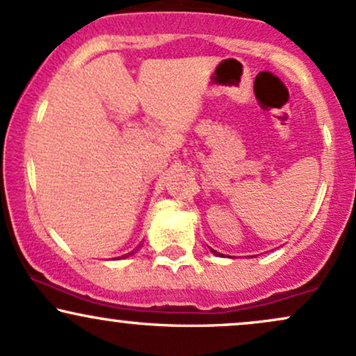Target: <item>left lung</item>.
Returning <instances> with one entry per match:
<instances>
[{
	"label": "left lung",
	"instance_id": "1",
	"mask_svg": "<svg viewBox=\"0 0 356 356\" xmlns=\"http://www.w3.org/2000/svg\"><path fill=\"white\" fill-rule=\"evenodd\" d=\"M211 252H213V253H218V252H216V250H211Z\"/></svg>",
	"mask_w": 356,
	"mask_h": 356
}]
</instances>
